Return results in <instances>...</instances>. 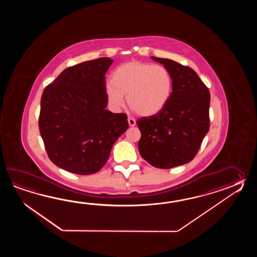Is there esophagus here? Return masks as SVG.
<instances>
[{
	"label": "esophagus",
	"mask_w": 257,
	"mask_h": 257,
	"mask_svg": "<svg viewBox=\"0 0 257 257\" xmlns=\"http://www.w3.org/2000/svg\"><path fill=\"white\" fill-rule=\"evenodd\" d=\"M127 121H128V125L131 126H134L136 125V120H135V118H133V117H131V116H128V117H127Z\"/></svg>",
	"instance_id": "obj_1"
}]
</instances>
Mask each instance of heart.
Here are the masks:
<instances>
[{
    "label": "heart",
    "instance_id": "1",
    "mask_svg": "<svg viewBox=\"0 0 257 257\" xmlns=\"http://www.w3.org/2000/svg\"><path fill=\"white\" fill-rule=\"evenodd\" d=\"M173 91V79L162 65L130 61L118 66L111 75L106 93L116 108L125 104L138 115L151 116L164 109Z\"/></svg>",
    "mask_w": 257,
    "mask_h": 257
}]
</instances>
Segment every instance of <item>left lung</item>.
<instances>
[{
    "label": "left lung",
    "mask_w": 257,
    "mask_h": 257,
    "mask_svg": "<svg viewBox=\"0 0 257 257\" xmlns=\"http://www.w3.org/2000/svg\"><path fill=\"white\" fill-rule=\"evenodd\" d=\"M164 64L173 79V92L164 109L137 120L142 137L139 152L154 167L170 169L189 163L209 130L210 93L191 68L168 59Z\"/></svg>",
    "instance_id": "1"
}]
</instances>
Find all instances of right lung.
Wrapping results in <instances>:
<instances>
[{
  "instance_id": "obj_1",
  "label": "right lung",
  "mask_w": 257,
  "mask_h": 257,
  "mask_svg": "<svg viewBox=\"0 0 257 257\" xmlns=\"http://www.w3.org/2000/svg\"><path fill=\"white\" fill-rule=\"evenodd\" d=\"M112 63L104 57L71 66L44 89L39 131L58 167L77 175L98 172L128 127L126 114L105 109L104 75Z\"/></svg>"
}]
</instances>
